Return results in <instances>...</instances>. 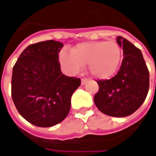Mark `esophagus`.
Here are the masks:
<instances>
[{
	"mask_svg": "<svg viewBox=\"0 0 156 156\" xmlns=\"http://www.w3.org/2000/svg\"><path fill=\"white\" fill-rule=\"evenodd\" d=\"M87 82H88V79H87V78H82V79H81V85H82V86L86 85Z\"/></svg>",
	"mask_w": 156,
	"mask_h": 156,
	"instance_id": "34e87169",
	"label": "esophagus"
}]
</instances>
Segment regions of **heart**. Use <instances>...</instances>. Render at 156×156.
Instances as JSON below:
<instances>
[{"label":"heart","instance_id":"1","mask_svg":"<svg viewBox=\"0 0 156 156\" xmlns=\"http://www.w3.org/2000/svg\"><path fill=\"white\" fill-rule=\"evenodd\" d=\"M121 59L122 50L115 41L84 42L74 46L71 51H62L60 53V62L67 72L76 74L87 65L89 73L101 79L112 77Z\"/></svg>","mask_w":156,"mask_h":156}]
</instances>
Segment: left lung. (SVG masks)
Returning <instances> with one entry per match:
<instances>
[{
	"label": "left lung",
	"mask_w": 156,
	"mask_h": 156,
	"mask_svg": "<svg viewBox=\"0 0 156 156\" xmlns=\"http://www.w3.org/2000/svg\"><path fill=\"white\" fill-rule=\"evenodd\" d=\"M117 43L123 50V60L118 73L107 80H98V92L94 101L103 113L126 117L144 103L149 89V71L141 51L122 36Z\"/></svg>",
	"instance_id": "left-lung-1"
}]
</instances>
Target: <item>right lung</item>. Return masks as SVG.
<instances>
[{
	"label": "right lung",
	"mask_w": 156,
	"mask_h": 156,
	"mask_svg": "<svg viewBox=\"0 0 156 156\" xmlns=\"http://www.w3.org/2000/svg\"><path fill=\"white\" fill-rule=\"evenodd\" d=\"M62 43L54 40L28 45L13 67L11 96L22 117L31 124L47 128L67 117L72 94L80 78L62 74L59 52Z\"/></svg>",
	"instance_id": "obj_1"
}]
</instances>
